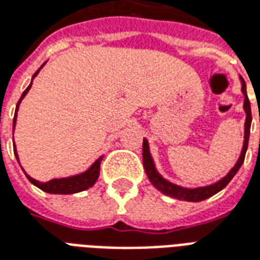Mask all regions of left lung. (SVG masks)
Wrapping results in <instances>:
<instances>
[{
  "label": "left lung",
  "instance_id": "1",
  "mask_svg": "<svg viewBox=\"0 0 260 260\" xmlns=\"http://www.w3.org/2000/svg\"><path fill=\"white\" fill-rule=\"evenodd\" d=\"M240 82H241V93L244 96V111H245V124H244V142L243 149L240 153V157L236 161V164L233 167L228 174L224 175L223 178H220L216 182H213L211 184H205V186H199V187H183L179 184L171 182L168 179H165L162 175L159 174L158 169L155 167L153 155L150 153L149 140L143 138V168L146 171V175L149 178L150 183L154 186L155 189L161 191L165 196H168L171 199L179 200V201H191V203H200L204 200L212 197L216 193H219L220 190H223L228 183L234 178V175L237 174L238 169L241 168V165L244 162V157L247 153L248 149V140H249V131H251V122H252V115H251V103L248 99L247 95V85L244 80L240 77Z\"/></svg>",
  "mask_w": 260,
  "mask_h": 260
}]
</instances>
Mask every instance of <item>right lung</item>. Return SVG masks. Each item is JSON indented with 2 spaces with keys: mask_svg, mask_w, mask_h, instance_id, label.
I'll return each instance as SVG.
<instances>
[{
  "mask_svg": "<svg viewBox=\"0 0 260 260\" xmlns=\"http://www.w3.org/2000/svg\"><path fill=\"white\" fill-rule=\"evenodd\" d=\"M47 63V61H45ZM45 63L42 64L40 69H38L36 73H34V76L31 78V82H30V85L26 88V91L23 92L22 96H20V99L17 102L16 105V110H15V117H13V132H15V126H16V120H17V110H19V106L22 103V101L24 99V96L27 95L28 91H30V88L32 85V80L37 77V74L40 73L42 67L45 66ZM13 151H15V155H16L17 161H19V154H17V150H16V145H13ZM102 159H103V155H101L99 158L96 159L95 162L89 167V168L81 172V174H77V175H71V176H66V178H55L51 179V180H48V182H40L37 179L31 178L30 175L26 174V171L23 169V172L24 175L27 176V179L31 182L34 186H37L38 189H41L42 191H45V193L49 194H74V193H80V191H84V190H88L89 187H92L93 184L96 183V180L99 178V172H101V162ZM19 164H20V161H19Z\"/></svg>",
  "mask_w": 260,
  "mask_h": 260,
  "instance_id": "add662e5",
  "label": "right lung"
}]
</instances>
